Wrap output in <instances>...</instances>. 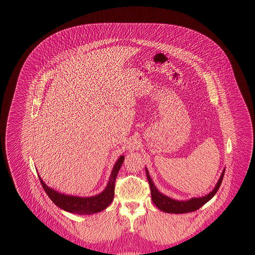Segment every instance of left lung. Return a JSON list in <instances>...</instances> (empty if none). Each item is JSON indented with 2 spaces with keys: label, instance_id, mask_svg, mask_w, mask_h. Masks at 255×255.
<instances>
[{
  "label": "left lung",
  "instance_id": "1",
  "mask_svg": "<svg viewBox=\"0 0 255 255\" xmlns=\"http://www.w3.org/2000/svg\"><path fill=\"white\" fill-rule=\"evenodd\" d=\"M146 176H147V180L149 182L150 185V190H151V197H152V201L153 203L162 211L166 212V213H174V214H182V213H188V212H193L196 211L197 209H199L201 206H203L206 202H208L218 191L219 187L222 183L223 178H224V174H225V170L223 171L218 182L216 184V186L214 187V189L208 193L205 196L202 197H193L189 200L186 201H179V200H175L172 199L166 195H164L163 193H161L156 186L154 185V183L152 182L149 174H148V170L145 169Z\"/></svg>",
  "mask_w": 255,
  "mask_h": 255
}]
</instances>
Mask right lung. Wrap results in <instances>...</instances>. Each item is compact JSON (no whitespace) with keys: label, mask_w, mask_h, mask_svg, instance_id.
I'll use <instances>...</instances> for the list:
<instances>
[{"label":"right lung","mask_w":255,"mask_h":255,"mask_svg":"<svg viewBox=\"0 0 255 255\" xmlns=\"http://www.w3.org/2000/svg\"><path fill=\"white\" fill-rule=\"evenodd\" d=\"M124 160H125V157L121 156L116 162L112 170L109 182L106 188L101 193L94 196H90V197H80V196H73V195L60 193L55 189L50 188L48 185H46L45 182H43L40 176L38 177L48 196L61 209L73 214L91 215L104 210L112 203L114 199V194H115L116 178L119 173V170L121 169V166L124 163Z\"/></svg>","instance_id":"1"}]
</instances>
